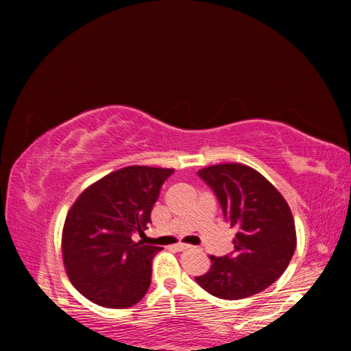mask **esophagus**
Returning <instances> with one entry per match:
<instances>
[{
  "mask_svg": "<svg viewBox=\"0 0 351 351\" xmlns=\"http://www.w3.org/2000/svg\"><path fill=\"white\" fill-rule=\"evenodd\" d=\"M176 251H184V249H189L190 246L189 245H186V243H176V245L173 246Z\"/></svg>",
  "mask_w": 351,
  "mask_h": 351,
  "instance_id": "1",
  "label": "esophagus"
}]
</instances>
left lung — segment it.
I'll use <instances>...</instances> for the list:
<instances>
[{
	"instance_id": "left-lung-1",
	"label": "left lung",
	"mask_w": 351,
	"mask_h": 351,
	"mask_svg": "<svg viewBox=\"0 0 351 351\" xmlns=\"http://www.w3.org/2000/svg\"><path fill=\"white\" fill-rule=\"evenodd\" d=\"M237 229L234 252L210 255V269L195 277L207 293L226 300L245 299L274 283L288 268L297 237L293 213L282 193L245 164L226 162L198 170Z\"/></svg>"
}]
</instances>
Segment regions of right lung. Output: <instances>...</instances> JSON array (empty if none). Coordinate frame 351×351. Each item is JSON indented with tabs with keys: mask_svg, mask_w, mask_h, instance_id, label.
<instances>
[{
	"mask_svg": "<svg viewBox=\"0 0 351 351\" xmlns=\"http://www.w3.org/2000/svg\"><path fill=\"white\" fill-rule=\"evenodd\" d=\"M173 169L128 165L88 186L64 219L62 257L71 283L93 304L128 308L145 295L161 247L133 241L144 234Z\"/></svg>",
	"mask_w": 351,
	"mask_h": 351,
	"instance_id": "add662e5",
	"label": "right lung"
}]
</instances>
